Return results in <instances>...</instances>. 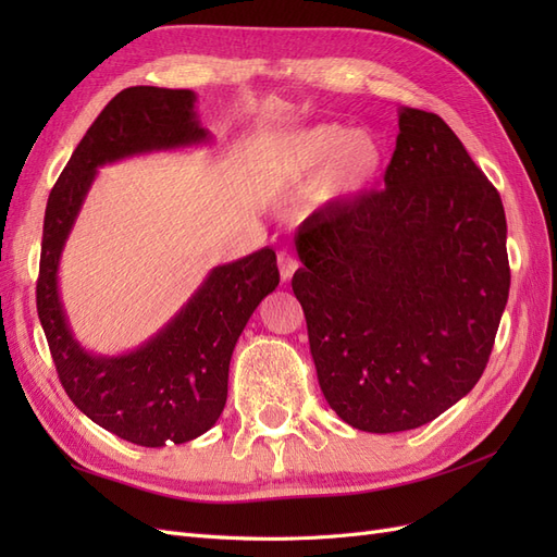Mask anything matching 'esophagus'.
I'll return each mask as SVG.
<instances>
[{"instance_id":"obj_1","label":"esophagus","mask_w":557,"mask_h":557,"mask_svg":"<svg viewBox=\"0 0 557 557\" xmlns=\"http://www.w3.org/2000/svg\"><path fill=\"white\" fill-rule=\"evenodd\" d=\"M297 267H299V262L295 256H290V252H285V250L278 252V272H281L283 281H290L293 274L297 272Z\"/></svg>"}]
</instances>
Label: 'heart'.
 I'll return each mask as SVG.
<instances>
[{"mask_svg":"<svg viewBox=\"0 0 557 557\" xmlns=\"http://www.w3.org/2000/svg\"><path fill=\"white\" fill-rule=\"evenodd\" d=\"M379 148L362 132L339 125H315L297 132L285 144L281 174L285 181H307L315 170L313 195L320 201L360 193L379 166Z\"/></svg>","mask_w":557,"mask_h":557,"instance_id":"obj_1","label":"heart"}]
</instances>
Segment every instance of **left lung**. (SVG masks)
<instances>
[{"label": "left lung", "mask_w": 557, "mask_h": 557, "mask_svg": "<svg viewBox=\"0 0 557 557\" xmlns=\"http://www.w3.org/2000/svg\"><path fill=\"white\" fill-rule=\"evenodd\" d=\"M383 181L299 225L293 276L320 391L374 434L425 425L476 385L511 285L499 193L440 115L399 109Z\"/></svg>", "instance_id": "left-lung-1"}]
</instances>
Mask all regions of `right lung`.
<instances>
[{
	"label": "right lung",
	"instance_id": "1",
	"mask_svg": "<svg viewBox=\"0 0 557 557\" xmlns=\"http://www.w3.org/2000/svg\"><path fill=\"white\" fill-rule=\"evenodd\" d=\"M195 102L193 90L117 92L66 162L44 218L37 311L64 393L99 428L148 448L197 440L221 418L232 350L252 311L278 285L276 252L267 246L213 267L170 323L123 356H97L76 342L58 269L99 166L211 139Z\"/></svg>",
	"mask_w": 557,
	"mask_h": 557
}]
</instances>
